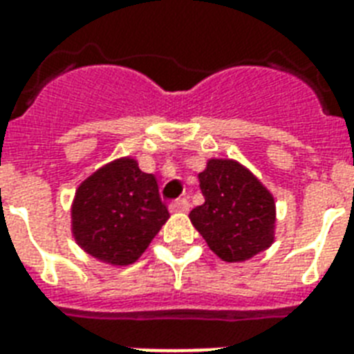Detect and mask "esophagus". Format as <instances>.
I'll return each instance as SVG.
<instances>
[{
	"label": "esophagus",
	"instance_id": "esophagus-1",
	"mask_svg": "<svg viewBox=\"0 0 354 354\" xmlns=\"http://www.w3.org/2000/svg\"><path fill=\"white\" fill-rule=\"evenodd\" d=\"M169 209H171L172 213H187V211H189V200L187 198L174 200V202L169 205Z\"/></svg>",
	"mask_w": 354,
	"mask_h": 354
}]
</instances>
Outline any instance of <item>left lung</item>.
<instances>
[{
    "mask_svg": "<svg viewBox=\"0 0 354 354\" xmlns=\"http://www.w3.org/2000/svg\"><path fill=\"white\" fill-rule=\"evenodd\" d=\"M205 202L189 218L216 257L244 263L275 241V200L250 169L235 160H207L198 174Z\"/></svg>",
    "mask_w": 354,
    "mask_h": 354,
    "instance_id": "1",
    "label": "left lung"
}]
</instances>
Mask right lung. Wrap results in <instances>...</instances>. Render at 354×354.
<instances>
[{
	"mask_svg": "<svg viewBox=\"0 0 354 354\" xmlns=\"http://www.w3.org/2000/svg\"><path fill=\"white\" fill-rule=\"evenodd\" d=\"M167 221L154 174L141 171L130 156L91 172L71 204L75 242L112 266L136 263Z\"/></svg>",
	"mask_w": 354,
	"mask_h": 354,
	"instance_id": "1",
	"label": "right lung"
}]
</instances>
